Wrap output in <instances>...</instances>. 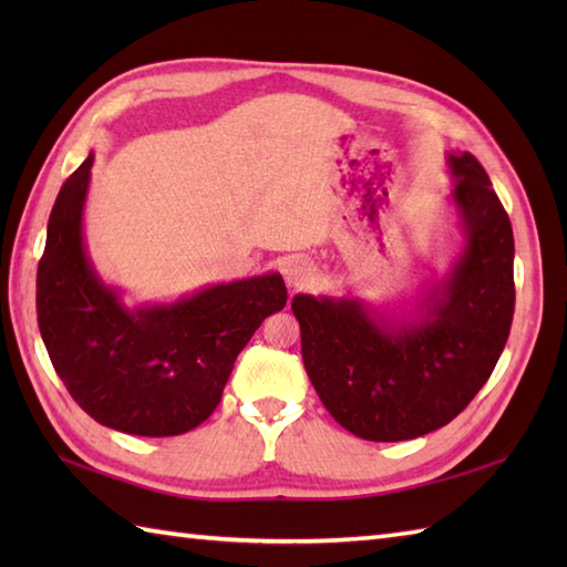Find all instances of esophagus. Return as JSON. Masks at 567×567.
<instances>
[{
  "label": "esophagus",
  "instance_id": "1",
  "mask_svg": "<svg viewBox=\"0 0 567 567\" xmlns=\"http://www.w3.org/2000/svg\"><path fill=\"white\" fill-rule=\"evenodd\" d=\"M282 275H285V282L299 290V287H307L311 280H315L317 268L315 262L302 258V256H292V258H285L282 262Z\"/></svg>",
  "mask_w": 567,
  "mask_h": 567
}]
</instances>
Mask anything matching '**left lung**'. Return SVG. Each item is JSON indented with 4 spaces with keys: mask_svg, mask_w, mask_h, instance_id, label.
Returning a JSON list of instances; mask_svg holds the SVG:
<instances>
[{
    "mask_svg": "<svg viewBox=\"0 0 567 567\" xmlns=\"http://www.w3.org/2000/svg\"><path fill=\"white\" fill-rule=\"evenodd\" d=\"M463 244L412 317L355 297L295 295L302 360L329 414L365 441H409L449 424L480 392L514 317L512 221L485 167L449 153Z\"/></svg>",
    "mask_w": 567,
    "mask_h": 567,
    "instance_id": "1",
    "label": "left lung"
}]
</instances>
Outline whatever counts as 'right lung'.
Here are the masks:
<instances>
[{"label":"right lung","instance_id":"obj_1","mask_svg":"<svg viewBox=\"0 0 567 567\" xmlns=\"http://www.w3.org/2000/svg\"><path fill=\"white\" fill-rule=\"evenodd\" d=\"M94 153L60 187L35 275L51 363L84 412L134 436H179L221 402L226 380L265 317L287 305L280 272L209 285L171 305L126 307L84 248Z\"/></svg>","mask_w":567,"mask_h":567}]
</instances>
